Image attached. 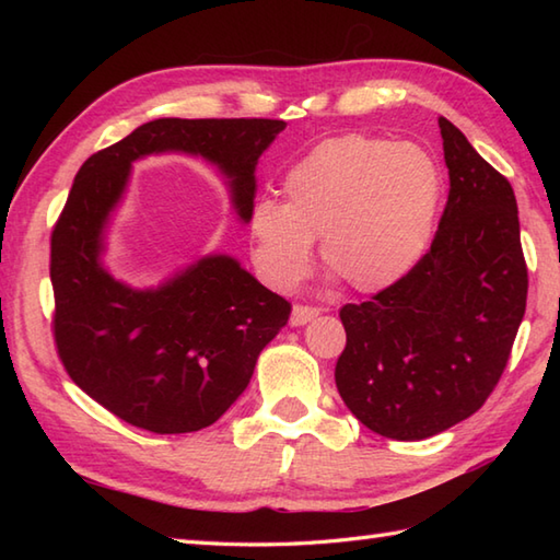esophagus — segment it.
Returning <instances> with one entry per match:
<instances>
[{
	"label": "esophagus",
	"instance_id": "34e87169",
	"mask_svg": "<svg viewBox=\"0 0 560 560\" xmlns=\"http://www.w3.org/2000/svg\"><path fill=\"white\" fill-rule=\"evenodd\" d=\"M319 311L317 307H311V305H293L291 311V327H303L311 323L313 317H317Z\"/></svg>",
	"mask_w": 560,
	"mask_h": 560
}]
</instances>
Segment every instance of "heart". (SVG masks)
<instances>
[{
  "mask_svg": "<svg viewBox=\"0 0 560 560\" xmlns=\"http://www.w3.org/2000/svg\"><path fill=\"white\" fill-rule=\"evenodd\" d=\"M283 205L249 211V255L273 291H293L313 267V241L349 289L395 287L431 245L443 173L416 144L343 135L317 144L283 177Z\"/></svg>",
  "mask_w": 560,
  "mask_h": 560,
  "instance_id": "1",
  "label": "heart"
}]
</instances>
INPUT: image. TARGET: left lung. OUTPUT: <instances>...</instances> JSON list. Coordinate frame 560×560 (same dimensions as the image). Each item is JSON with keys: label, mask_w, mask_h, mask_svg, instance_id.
Wrapping results in <instances>:
<instances>
[{"label": "left lung", "mask_w": 560, "mask_h": 560, "mask_svg": "<svg viewBox=\"0 0 560 560\" xmlns=\"http://www.w3.org/2000/svg\"><path fill=\"white\" fill-rule=\"evenodd\" d=\"M447 205L428 253L395 287L343 305L335 380L373 433L423 440L469 419L501 380L527 305L515 192L440 117Z\"/></svg>", "instance_id": "left-lung-1"}]
</instances>
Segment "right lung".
<instances>
[{
  "label": "right lung",
  "instance_id": "add662e5",
  "mask_svg": "<svg viewBox=\"0 0 560 560\" xmlns=\"http://www.w3.org/2000/svg\"><path fill=\"white\" fill-rule=\"evenodd\" d=\"M283 127L161 117L79 168L50 241L55 343L69 377L117 419L161 435L219 421L291 315L289 301L229 255L201 257L153 289L115 279L103 265L105 231L132 163L151 153L201 156L221 171L247 223L257 161Z\"/></svg>",
  "mask_w": 560,
  "mask_h": 560
}]
</instances>
